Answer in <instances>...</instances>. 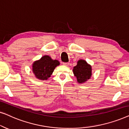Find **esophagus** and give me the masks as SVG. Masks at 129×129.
<instances>
[{
  "instance_id": "1",
  "label": "esophagus",
  "mask_w": 129,
  "mask_h": 129,
  "mask_svg": "<svg viewBox=\"0 0 129 129\" xmlns=\"http://www.w3.org/2000/svg\"><path fill=\"white\" fill-rule=\"evenodd\" d=\"M63 64L64 65V66H68V65L69 64V63H66V62H63Z\"/></svg>"
}]
</instances>
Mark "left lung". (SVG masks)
Here are the masks:
<instances>
[{
	"label": "left lung",
	"instance_id": "obj_1",
	"mask_svg": "<svg viewBox=\"0 0 129 129\" xmlns=\"http://www.w3.org/2000/svg\"><path fill=\"white\" fill-rule=\"evenodd\" d=\"M73 71L79 83L86 82L91 76V67L83 60L78 61L77 64L74 67Z\"/></svg>",
	"mask_w": 129,
	"mask_h": 129
}]
</instances>
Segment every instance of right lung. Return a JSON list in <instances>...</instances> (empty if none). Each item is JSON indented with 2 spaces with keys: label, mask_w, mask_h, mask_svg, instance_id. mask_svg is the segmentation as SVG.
Masks as SVG:
<instances>
[{
  "label": "right lung",
  "mask_w": 129,
  "mask_h": 129,
  "mask_svg": "<svg viewBox=\"0 0 129 129\" xmlns=\"http://www.w3.org/2000/svg\"><path fill=\"white\" fill-rule=\"evenodd\" d=\"M59 64V61L57 60H52L49 56H44L39 60L33 63V72L38 79L47 80Z\"/></svg>",
  "instance_id": "add662e5"
}]
</instances>
